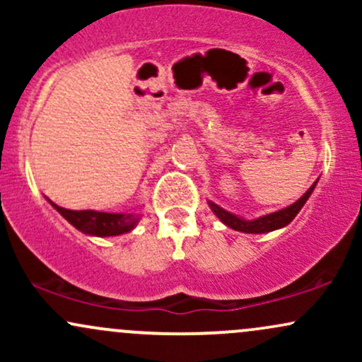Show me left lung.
Masks as SVG:
<instances>
[{
	"label": "left lung",
	"instance_id": "left-lung-1",
	"mask_svg": "<svg viewBox=\"0 0 362 362\" xmlns=\"http://www.w3.org/2000/svg\"><path fill=\"white\" fill-rule=\"evenodd\" d=\"M315 187H317V182H315V184L311 185L310 189L306 190V192L303 194L296 202H293L291 206L284 207V209H279V211H276V213H271V214L260 216V218L250 219V221H248V219L240 218V216H236L233 213H230V211L223 209V207H219L218 204H214V202H211V201L207 202V204H209L211 211L218 216L219 221L226 224V226L231 228V230L242 231V233L260 235V233H269V231L281 230V228L288 226V224L293 221L294 218H296V214L300 213L301 207L306 204V201L310 199V195L315 190Z\"/></svg>",
	"mask_w": 362,
	"mask_h": 362
}]
</instances>
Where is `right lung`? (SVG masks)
Segmentation results:
<instances>
[{
	"instance_id": "right-lung-1",
	"label": "right lung",
	"mask_w": 362,
	"mask_h": 362,
	"mask_svg": "<svg viewBox=\"0 0 362 362\" xmlns=\"http://www.w3.org/2000/svg\"><path fill=\"white\" fill-rule=\"evenodd\" d=\"M47 202L66 221L73 224L81 233L90 236H102V238H105V236H119L129 233V231L134 230L136 224L141 219V214L138 213H103V211L93 209L73 211L54 204L49 199Z\"/></svg>"
}]
</instances>
